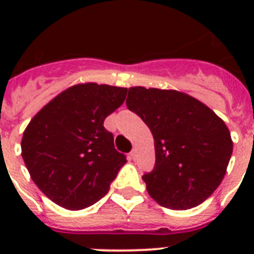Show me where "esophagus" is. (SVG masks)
<instances>
[{
    "label": "esophagus",
    "mask_w": 254,
    "mask_h": 254,
    "mask_svg": "<svg viewBox=\"0 0 254 254\" xmlns=\"http://www.w3.org/2000/svg\"><path fill=\"white\" fill-rule=\"evenodd\" d=\"M130 158L131 159L137 158V149H133V150L130 151Z\"/></svg>",
    "instance_id": "1"
}]
</instances>
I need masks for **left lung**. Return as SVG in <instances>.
<instances>
[{"instance_id":"left-lung-1","label":"left lung","mask_w":254,"mask_h":254,"mask_svg":"<svg viewBox=\"0 0 254 254\" xmlns=\"http://www.w3.org/2000/svg\"><path fill=\"white\" fill-rule=\"evenodd\" d=\"M127 107L154 137V170L142 177L149 195L170 209H190L208 199L232 155L224 121L205 104L175 89L131 87Z\"/></svg>"}]
</instances>
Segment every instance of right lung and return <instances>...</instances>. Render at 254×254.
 <instances>
[{"label": "right lung", "instance_id": "add662e5", "mask_svg": "<svg viewBox=\"0 0 254 254\" xmlns=\"http://www.w3.org/2000/svg\"><path fill=\"white\" fill-rule=\"evenodd\" d=\"M127 88L80 83L34 116L23 131L22 158L38 189L65 209L95 204L127 163L104 120L124 103Z\"/></svg>", "mask_w": 254, "mask_h": 254}]
</instances>
